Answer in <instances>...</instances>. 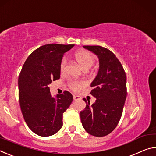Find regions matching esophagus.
Returning a JSON list of instances; mask_svg holds the SVG:
<instances>
[{
	"instance_id": "1",
	"label": "esophagus",
	"mask_w": 156,
	"mask_h": 156,
	"mask_svg": "<svg viewBox=\"0 0 156 156\" xmlns=\"http://www.w3.org/2000/svg\"><path fill=\"white\" fill-rule=\"evenodd\" d=\"M73 100H74V101H77V100H80L81 98L80 96H75V95H73Z\"/></svg>"
}]
</instances>
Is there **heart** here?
Returning <instances> with one entry per match:
<instances>
[{
    "mask_svg": "<svg viewBox=\"0 0 156 156\" xmlns=\"http://www.w3.org/2000/svg\"><path fill=\"white\" fill-rule=\"evenodd\" d=\"M74 58L84 70H88L96 62V58L91 52L87 51H81L75 54ZM67 66V59L63 58L60 64V70L61 72L65 71ZM69 87L73 91H78L86 86V82L83 80H70L69 82Z\"/></svg>",
    "mask_w": 156,
    "mask_h": 156,
    "instance_id": "1",
    "label": "heart"
}]
</instances>
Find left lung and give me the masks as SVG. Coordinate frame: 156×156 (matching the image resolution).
<instances>
[{"mask_svg":"<svg viewBox=\"0 0 156 156\" xmlns=\"http://www.w3.org/2000/svg\"><path fill=\"white\" fill-rule=\"evenodd\" d=\"M84 48L96 54L100 68L91 84L90 94L96 98L95 103L85 98L86 108L80 112L81 122L88 133L96 137L109 134L117 126L122 114L126 98V77L125 70L115 54L105 47L85 45Z\"/></svg>","mask_w":156,"mask_h":156,"instance_id":"left-lung-1","label":"left lung"}]
</instances>
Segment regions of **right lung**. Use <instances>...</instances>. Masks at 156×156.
I'll use <instances>...</instances> for the list:
<instances>
[{"instance_id":"add662e5","label":"right lung","mask_w":156,"mask_h":156,"mask_svg":"<svg viewBox=\"0 0 156 156\" xmlns=\"http://www.w3.org/2000/svg\"><path fill=\"white\" fill-rule=\"evenodd\" d=\"M74 44H47L36 49L25 60L18 78V97L23 118L31 131L50 136L62 126V115L73 101L70 92L51 96L49 84L60 77V64Z\"/></svg>"}]
</instances>
